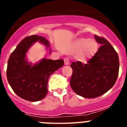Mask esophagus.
<instances>
[{
    "instance_id": "obj_1",
    "label": "esophagus",
    "mask_w": 127,
    "mask_h": 127,
    "mask_svg": "<svg viewBox=\"0 0 127 127\" xmlns=\"http://www.w3.org/2000/svg\"><path fill=\"white\" fill-rule=\"evenodd\" d=\"M64 64H65V65H69V58H64Z\"/></svg>"
}]
</instances>
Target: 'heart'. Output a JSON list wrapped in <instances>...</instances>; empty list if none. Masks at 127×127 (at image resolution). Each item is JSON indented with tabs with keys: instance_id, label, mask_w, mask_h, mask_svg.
<instances>
[{
	"instance_id": "b5f03b06",
	"label": "heart",
	"mask_w": 127,
	"mask_h": 127,
	"mask_svg": "<svg viewBox=\"0 0 127 127\" xmlns=\"http://www.w3.org/2000/svg\"><path fill=\"white\" fill-rule=\"evenodd\" d=\"M76 46L79 50H82L85 48L82 58L83 59L90 57L94 55L98 50V44L95 41L92 39H80L76 42Z\"/></svg>"
}]
</instances>
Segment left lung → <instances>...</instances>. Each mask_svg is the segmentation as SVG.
I'll return each mask as SVG.
<instances>
[{"instance_id": "obj_1", "label": "left lung", "mask_w": 127, "mask_h": 127, "mask_svg": "<svg viewBox=\"0 0 127 127\" xmlns=\"http://www.w3.org/2000/svg\"><path fill=\"white\" fill-rule=\"evenodd\" d=\"M95 39L102 46L87 64L77 61L70 64V86L85 98H95L106 93L114 86L118 76L120 63L116 51L104 38L95 35Z\"/></svg>"}]
</instances>
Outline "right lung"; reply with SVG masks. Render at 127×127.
<instances>
[{"label":"right lung","instance_id":"right-lung-1","mask_svg":"<svg viewBox=\"0 0 127 127\" xmlns=\"http://www.w3.org/2000/svg\"><path fill=\"white\" fill-rule=\"evenodd\" d=\"M37 41L46 49L50 47V42L42 36L33 35L25 37L10 55L7 68V81L14 93L23 99L31 102L39 101L46 97L50 76L64 64V61L61 59L42 58L34 64L29 62L27 53Z\"/></svg>","mask_w":127,"mask_h":127}]
</instances>
